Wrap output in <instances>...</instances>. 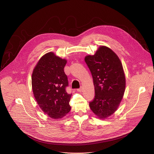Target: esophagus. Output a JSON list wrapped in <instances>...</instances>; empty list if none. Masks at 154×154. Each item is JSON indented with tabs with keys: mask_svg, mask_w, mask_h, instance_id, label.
Instances as JSON below:
<instances>
[{
	"mask_svg": "<svg viewBox=\"0 0 154 154\" xmlns=\"http://www.w3.org/2000/svg\"><path fill=\"white\" fill-rule=\"evenodd\" d=\"M77 91L78 92H81V91H82V88H80L79 89H77Z\"/></svg>",
	"mask_w": 154,
	"mask_h": 154,
	"instance_id": "34e87169",
	"label": "esophagus"
}]
</instances>
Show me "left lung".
<instances>
[{
  "label": "left lung",
  "instance_id": "8db88e82",
  "mask_svg": "<svg viewBox=\"0 0 154 154\" xmlns=\"http://www.w3.org/2000/svg\"><path fill=\"white\" fill-rule=\"evenodd\" d=\"M85 61L94 86V98L89 106L100 119H105L116 111L123 99L125 78L122 62L112 50L104 46L94 55L86 56Z\"/></svg>",
  "mask_w": 154,
  "mask_h": 154
}]
</instances>
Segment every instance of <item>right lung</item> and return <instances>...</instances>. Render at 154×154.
I'll list each match as a JSON object with an SVG mask.
<instances>
[{"label":"right lung","mask_w":154,"mask_h":154,"mask_svg":"<svg viewBox=\"0 0 154 154\" xmlns=\"http://www.w3.org/2000/svg\"><path fill=\"white\" fill-rule=\"evenodd\" d=\"M66 60L53 52L43 55L34 68L32 88L38 104L44 113L54 119L65 116L71 109L68 77L64 72Z\"/></svg>","instance_id":"obj_1"}]
</instances>
